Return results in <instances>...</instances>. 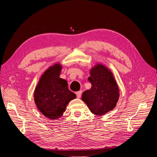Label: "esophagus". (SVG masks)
<instances>
[{"label":"esophagus","mask_w":157,"mask_h":157,"mask_svg":"<svg viewBox=\"0 0 157 157\" xmlns=\"http://www.w3.org/2000/svg\"><path fill=\"white\" fill-rule=\"evenodd\" d=\"M76 94H77V97L78 98H80V97H81V94H82V91L81 90H80V91L76 92Z\"/></svg>","instance_id":"esophagus-1"}]
</instances>
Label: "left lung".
I'll return each mask as SVG.
<instances>
[{"instance_id":"left-lung-1","label":"left lung","mask_w":157,"mask_h":157,"mask_svg":"<svg viewBox=\"0 0 157 157\" xmlns=\"http://www.w3.org/2000/svg\"><path fill=\"white\" fill-rule=\"evenodd\" d=\"M92 87L82 93V100L96 115H103L115 107L119 90L113 75L103 65H97L90 71L88 78Z\"/></svg>"}]
</instances>
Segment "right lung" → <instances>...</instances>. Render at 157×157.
<instances>
[{"mask_svg": "<svg viewBox=\"0 0 157 157\" xmlns=\"http://www.w3.org/2000/svg\"><path fill=\"white\" fill-rule=\"evenodd\" d=\"M61 66L56 64L42 75L36 87L34 99L39 110L50 119L63 115L68 103L76 98L65 80L59 78Z\"/></svg>", "mask_w": 157, "mask_h": 157, "instance_id": "add662e5", "label": "right lung"}]
</instances>
